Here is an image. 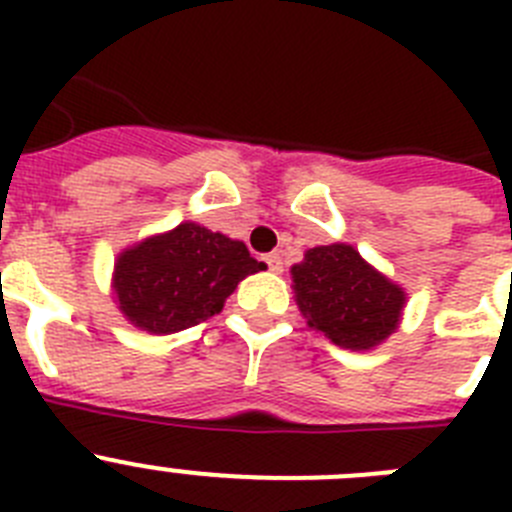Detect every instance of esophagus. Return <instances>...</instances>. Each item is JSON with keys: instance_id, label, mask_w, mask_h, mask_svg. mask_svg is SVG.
<instances>
[{"instance_id": "34e87169", "label": "esophagus", "mask_w": 512, "mask_h": 512, "mask_svg": "<svg viewBox=\"0 0 512 512\" xmlns=\"http://www.w3.org/2000/svg\"><path fill=\"white\" fill-rule=\"evenodd\" d=\"M264 264L269 266V271L279 274V271H282V256H279V253H266Z\"/></svg>"}]
</instances>
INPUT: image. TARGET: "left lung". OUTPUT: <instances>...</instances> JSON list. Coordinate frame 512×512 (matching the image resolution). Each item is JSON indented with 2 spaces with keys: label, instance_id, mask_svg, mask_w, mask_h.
<instances>
[{
  "label": "left lung",
  "instance_id": "8db88e82",
  "mask_svg": "<svg viewBox=\"0 0 512 512\" xmlns=\"http://www.w3.org/2000/svg\"><path fill=\"white\" fill-rule=\"evenodd\" d=\"M295 297L312 328L336 346L366 351L397 328L405 292L346 243L310 248L292 266Z\"/></svg>",
  "mask_w": 512,
  "mask_h": 512
}]
</instances>
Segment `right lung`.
I'll return each instance as SVG.
<instances>
[{
	"label": "right lung",
	"instance_id": "add662e5",
	"mask_svg": "<svg viewBox=\"0 0 512 512\" xmlns=\"http://www.w3.org/2000/svg\"><path fill=\"white\" fill-rule=\"evenodd\" d=\"M261 269L241 241L182 223L120 253L117 302L135 328L166 336L217 315L238 282Z\"/></svg>",
	"mask_w": 512,
	"mask_h": 512
}]
</instances>
